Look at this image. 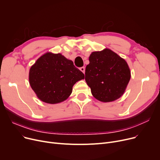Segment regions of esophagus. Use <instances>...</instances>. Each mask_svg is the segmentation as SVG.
Returning <instances> with one entry per match:
<instances>
[{"label":"esophagus","mask_w":160,"mask_h":160,"mask_svg":"<svg viewBox=\"0 0 160 160\" xmlns=\"http://www.w3.org/2000/svg\"><path fill=\"white\" fill-rule=\"evenodd\" d=\"M80 70L83 73H84V72H85V67H80Z\"/></svg>","instance_id":"1"}]
</instances>
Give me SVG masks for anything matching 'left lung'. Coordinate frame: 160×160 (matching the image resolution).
<instances>
[{
    "instance_id": "8db88e82",
    "label": "left lung",
    "mask_w": 160,
    "mask_h": 160,
    "mask_svg": "<svg viewBox=\"0 0 160 160\" xmlns=\"http://www.w3.org/2000/svg\"><path fill=\"white\" fill-rule=\"evenodd\" d=\"M89 60L85 80L93 96L104 102L121 97L131 77L128 65L124 59L106 48L92 52Z\"/></svg>"
}]
</instances>
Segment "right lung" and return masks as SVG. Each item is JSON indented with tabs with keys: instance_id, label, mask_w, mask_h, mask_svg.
<instances>
[{
	"instance_id": "add662e5",
	"label": "right lung",
	"mask_w": 160,
	"mask_h": 160,
	"mask_svg": "<svg viewBox=\"0 0 160 160\" xmlns=\"http://www.w3.org/2000/svg\"><path fill=\"white\" fill-rule=\"evenodd\" d=\"M84 74L61 54L46 53L31 67L29 82L38 97L46 103L61 102L69 97L74 83Z\"/></svg>"
}]
</instances>
